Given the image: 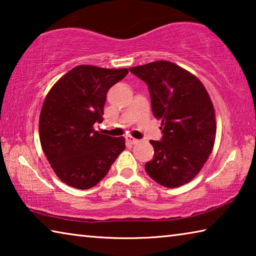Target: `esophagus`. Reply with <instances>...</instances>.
<instances>
[{
  "mask_svg": "<svg viewBox=\"0 0 256 256\" xmlns=\"http://www.w3.org/2000/svg\"><path fill=\"white\" fill-rule=\"evenodd\" d=\"M126 141L128 142L130 144H138V138H133V136H126Z\"/></svg>",
  "mask_w": 256,
  "mask_h": 256,
  "instance_id": "esophagus-1",
  "label": "esophagus"
}]
</instances>
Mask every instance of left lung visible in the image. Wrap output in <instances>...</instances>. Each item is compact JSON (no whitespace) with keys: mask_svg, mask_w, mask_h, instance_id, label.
Returning a JSON list of instances; mask_svg holds the SVG:
<instances>
[{"mask_svg":"<svg viewBox=\"0 0 256 256\" xmlns=\"http://www.w3.org/2000/svg\"><path fill=\"white\" fill-rule=\"evenodd\" d=\"M130 71L148 84L154 116L162 120L164 136L150 141L154 154L146 174L164 188H180L200 172L214 149V104L202 82L175 63L156 60Z\"/></svg>","mask_w":256,"mask_h":256,"instance_id":"1","label":"left lung"}]
</instances>
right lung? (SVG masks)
<instances>
[{
    "instance_id": "1",
    "label": "right lung",
    "mask_w": 256,
    "mask_h": 256,
    "mask_svg": "<svg viewBox=\"0 0 256 256\" xmlns=\"http://www.w3.org/2000/svg\"><path fill=\"white\" fill-rule=\"evenodd\" d=\"M128 68L78 66L52 86L40 116L42 151L56 176L68 186L86 190L107 175L125 149L123 136L94 128L102 122L106 94Z\"/></svg>"
}]
</instances>
